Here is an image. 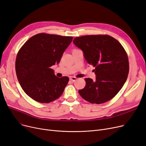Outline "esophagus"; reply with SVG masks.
Segmentation results:
<instances>
[{
  "mask_svg": "<svg viewBox=\"0 0 146 146\" xmlns=\"http://www.w3.org/2000/svg\"><path fill=\"white\" fill-rule=\"evenodd\" d=\"M77 80V78H75V77H70V80H71V81H72V82H75V80Z\"/></svg>",
  "mask_w": 146,
  "mask_h": 146,
  "instance_id": "1",
  "label": "esophagus"
}]
</instances>
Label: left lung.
I'll return each mask as SVG.
<instances>
[{
  "mask_svg": "<svg viewBox=\"0 0 146 146\" xmlns=\"http://www.w3.org/2000/svg\"><path fill=\"white\" fill-rule=\"evenodd\" d=\"M74 44L82 50L88 64L95 67L96 79L85 78L86 86L79 90L81 97L93 104L109 101L126 82L129 65L127 55L118 40L108 35L76 37Z\"/></svg>",
  "mask_w": 146,
  "mask_h": 146,
  "instance_id": "8db88e82",
  "label": "left lung"
}]
</instances>
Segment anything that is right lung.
<instances>
[{
    "label": "right lung",
    "mask_w": 146,
    "mask_h": 146,
    "mask_svg": "<svg viewBox=\"0 0 146 146\" xmlns=\"http://www.w3.org/2000/svg\"><path fill=\"white\" fill-rule=\"evenodd\" d=\"M72 38L37 34L20 49L16 60L17 77L23 91L35 101L48 103L63 94L69 78L57 77L51 67L60 62Z\"/></svg>",
    "instance_id": "add662e5"
}]
</instances>
